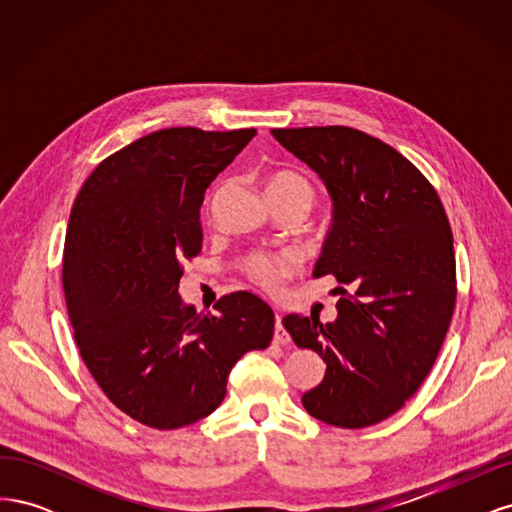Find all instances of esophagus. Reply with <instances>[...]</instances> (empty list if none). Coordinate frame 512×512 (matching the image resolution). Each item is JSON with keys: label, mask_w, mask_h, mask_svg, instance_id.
<instances>
[{"label": "esophagus", "mask_w": 512, "mask_h": 512, "mask_svg": "<svg viewBox=\"0 0 512 512\" xmlns=\"http://www.w3.org/2000/svg\"><path fill=\"white\" fill-rule=\"evenodd\" d=\"M273 342H275V344H288V342H290V337H288V333H286V329H284V324H282V314H275V335H273Z\"/></svg>", "instance_id": "34e87169"}]
</instances>
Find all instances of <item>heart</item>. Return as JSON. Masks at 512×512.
Instances as JSON below:
<instances>
[{"instance_id": "1", "label": "heart", "mask_w": 512, "mask_h": 512, "mask_svg": "<svg viewBox=\"0 0 512 512\" xmlns=\"http://www.w3.org/2000/svg\"><path fill=\"white\" fill-rule=\"evenodd\" d=\"M267 192L269 196L299 198L307 207H312L316 198L314 185L309 183L303 175L292 173V170H277V173H271L267 179ZM292 269H294L292 258L288 256L273 258L265 254L252 256L245 265V271L250 275V280L269 292H275L280 288L282 282L292 273Z\"/></svg>"}]
</instances>
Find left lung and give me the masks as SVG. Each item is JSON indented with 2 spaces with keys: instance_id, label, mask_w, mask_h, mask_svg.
Wrapping results in <instances>:
<instances>
[{
  "instance_id": "obj_1",
  "label": "left lung",
  "mask_w": 512,
  "mask_h": 512,
  "mask_svg": "<svg viewBox=\"0 0 512 512\" xmlns=\"http://www.w3.org/2000/svg\"><path fill=\"white\" fill-rule=\"evenodd\" d=\"M271 132L316 170L335 207L314 277L337 280V320H282L294 344L327 363L303 408L333 427L376 425L438 359L457 299L451 224L421 170L380 138L346 126Z\"/></svg>"
}]
</instances>
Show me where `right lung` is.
<instances>
[{
    "label": "right lung",
    "instance_id": "obj_1",
    "mask_svg": "<svg viewBox=\"0 0 512 512\" xmlns=\"http://www.w3.org/2000/svg\"><path fill=\"white\" fill-rule=\"evenodd\" d=\"M254 136L151 132L102 160L74 200L61 271L74 342L104 395L147 427L209 416L232 365L271 344L273 309L256 294L198 314L177 292L183 260L203 250L209 183Z\"/></svg>",
    "mask_w": 512,
    "mask_h": 512
}]
</instances>
